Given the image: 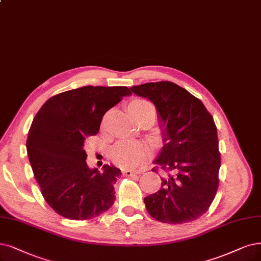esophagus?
<instances>
[{
    "instance_id": "obj_1",
    "label": "esophagus",
    "mask_w": 261,
    "mask_h": 261,
    "mask_svg": "<svg viewBox=\"0 0 261 261\" xmlns=\"http://www.w3.org/2000/svg\"><path fill=\"white\" fill-rule=\"evenodd\" d=\"M144 172V170H139V171H132V170H123L122 171V174L124 176H132V175H136V174H140V173Z\"/></svg>"
}]
</instances>
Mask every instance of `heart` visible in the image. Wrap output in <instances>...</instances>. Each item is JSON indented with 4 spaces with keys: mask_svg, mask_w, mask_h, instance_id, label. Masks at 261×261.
Instances as JSON below:
<instances>
[{
    "mask_svg": "<svg viewBox=\"0 0 261 261\" xmlns=\"http://www.w3.org/2000/svg\"><path fill=\"white\" fill-rule=\"evenodd\" d=\"M128 111L137 121L148 115L156 114L155 106L147 100L136 99L129 103ZM146 156V147L140 142H119L110 150V158L116 166L121 168H133L144 160Z\"/></svg>",
    "mask_w": 261,
    "mask_h": 261,
    "instance_id": "1",
    "label": "heart"
}]
</instances>
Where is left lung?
Segmentation results:
<instances>
[{
    "label": "left lung",
    "mask_w": 261,
    "mask_h": 261,
    "mask_svg": "<svg viewBox=\"0 0 261 261\" xmlns=\"http://www.w3.org/2000/svg\"><path fill=\"white\" fill-rule=\"evenodd\" d=\"M131 91L155 104L165 142L153 162L167 174L160 189L144 198L147 212L168 224L199 218L219 185L220 152L213 117L201 100L172 82L133 86Z\"/></svg>",
    "instance_id": "8db88e82"
}]
</instances>
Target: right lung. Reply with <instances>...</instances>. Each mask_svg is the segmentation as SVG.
I'll return each instance as SVG.
<instances>
[{
	"mask_svg": "<svg viewBox=\"0 0 261 261\" xmlns=\"http://www.w3.org/2000/svg\"><path fill=\"white\" fill-rule=\"evenodd\" d=\"M131 91L124 86H85L56 94L37 112L29 130L27 151L41 192L56 213L87 220L115 202L114 184L121 172L87 166L85 142L98 134L104 114Z\"/></svg>",
	"mask_w": 261,
	"mask_h": 261,
	"instance_id": "obj_1",
	"label": "right lung"
}]
</instances>
